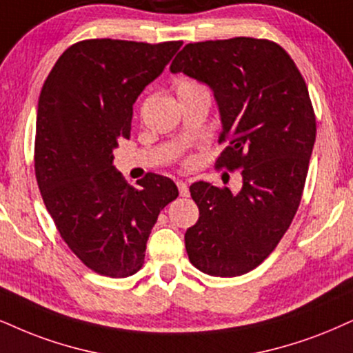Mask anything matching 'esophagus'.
I'll return each mask as SVG.
<instances>
[{"label": "esophagus", "mask_w": 353, "mask_h": 353, "mask_svg": "<svg viewBox=\"0 0 353 353\" xmlns=\"http://www.w3.org/2000/svg\"><path fill=\"white\" fill-rule=\"evenodd\" d=\"M176 186H178V191H180V196H188L190 194V188H188V183H185V181H176Z\"/></svg>", "instance_id": "1"}]
</instances>
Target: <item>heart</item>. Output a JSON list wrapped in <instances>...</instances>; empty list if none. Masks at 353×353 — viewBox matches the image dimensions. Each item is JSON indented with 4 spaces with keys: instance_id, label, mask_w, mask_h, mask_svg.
Segmentation results:
<instances>
[{
    "instance_id": "b5f03b06",
    "label": "heart",
    "mask_w": 353,
    "mask_h": 353,
    "mask_svg": "<svg viewBox=\"0 0 353 353\" xmlns=\"http://www.w3.org/2000/svg\"><path fill=\"white\" fill-rule=\"evenodd\" d=\"M176 94L178 98L188 97V94H196V93H208V90L204 88V85L199 81L193 80V78H181L176 83Z\"/></svg>"
}]
</instances>
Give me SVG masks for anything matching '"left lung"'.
Listing matches in <instances>:
<instances>
[{
  "mask_svg": "<svg viewBox=\"0 0 353 353\" xmlns=\"http://www.w3.org/2000/svg\"><path fill=\"white\" fill-rule=\"evenodd\" d=\"M170 72L212 90L228 145L216 167L242 168L236 194L190 186L199 210L185 234L190 262L212 276L243 275L275 250L301 203L316 141L306 81L283 47L254 37L186 43Z\"/></svg>",
  "mask_w": 353,
  "mask_h": 353,
  "instance_id": "8db88e82",
  "label": "left lung"
}]
</instances>
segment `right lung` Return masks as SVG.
<instances>
[{"label": "right lung", "mask_w": 353, "mask_h": 353, "mask_svg": "<svg viewBox=\"0 0 353 353\" xmlns=\"http://www.w3.org/2000/svg\"><path fill=\"white\" fill-rule=\"evenodd\" d=\"M181 41L88 39L59 57L39 97L34 167L60 236L103 276L139 272L160 211L178 196L167 176L130 186L112 150L129 139L132 104L163 72Z\"/></svg>", "instance_id": "add662e5"}]
</instances>
